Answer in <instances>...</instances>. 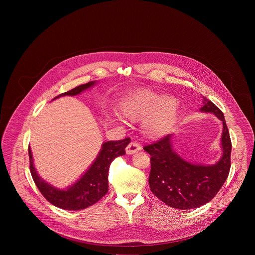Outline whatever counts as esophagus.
I'll return each mask as SVG.
<instances>
[{
    "mask_svg": "<svg viewBox=\"0 0 255 255\" xmlns=\"http://www.w3.org/2000/svg\"><path fill=\"white\" fill-rule=\"evenodd\" d=\"M139 150H141V146L137 143V142H130L128 144V146L126 147V152L127 154H134L136 152H138Z\"/></svg>",
    "mask_w": 255,
    "mask_h": 255,
    "instance_id": "34e87169",
    "label": "esophagus"
}]
</instances>
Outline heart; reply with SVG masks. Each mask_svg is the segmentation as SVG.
Instances as JSON below:
<instances>
[{
    "instance_id": "b5f03b06",
    "label": "heart",
    "mask_w": 255,
    "mask_h": 255,
    "mask_svg": "<svg viewBox=\"0 0 255 255\" xmlns=\"http://www.w3.org/2000/svg\"><path fill=\"white\" fill-rule=\"evenodd\" d=\"M121 112L130 121L145 118L143 132L151 138H159L166 135L174 125L178 103L173 97H161L148 89H137L124 98Z\"/></svg>"
}]
</instances>
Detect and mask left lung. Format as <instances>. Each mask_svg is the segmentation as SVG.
<instances>
[{"label": "left lung", "instance_id": "obj_1", "mask_svg": "<svg viewBox=\"0 0 255 255\" xmlns=\"http://www.w3.org/2000/svg\"><path fill=\"white\" fill-rule=\"evenodd\" d=\"M201 112L212 113L223 122L222 157L215 164H195L180 157L172 146V135L148 144L143 149L150 154L148 178L150 191L167 206L180 210L199 208L209 203L220 191L231 166L232 144L222 111L203 97Z\"/></svg>", "mask_w": 255, "mask_h": 255}]
</instances>
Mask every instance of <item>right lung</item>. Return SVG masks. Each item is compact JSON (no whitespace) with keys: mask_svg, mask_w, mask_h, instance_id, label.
Instances as JSON below:
<instances>
[{"mask_svg":"<svg viewBox=\"0 0 255 255\" xmlns=\"http://www.w3.org/2000/svg\"><path fill=\"white\" fill-rule=\"evenodd\" d=\"M96 82H90L85 85L76 87L66 93L60 94L53 100L63 96H77L82 92L90 89ZM52 100V101H53ZM130 138L118 141L104 142L96 160L90 168L78 179L76 183L65 190L57 189L43 180L36 171L33 164V157L30 146L28 147L30 171L35 185L37 186L43 197L53 206L63 210L79 211L86 209L99 200L108 192V171L111 162L118 156L125 154V148L130 143Z\"/></svg>","mask_w":255,"mask_h":255,"instance_id":"right-lung-1","label":"right lung"}]
</instances>
